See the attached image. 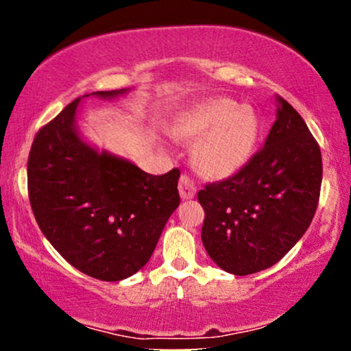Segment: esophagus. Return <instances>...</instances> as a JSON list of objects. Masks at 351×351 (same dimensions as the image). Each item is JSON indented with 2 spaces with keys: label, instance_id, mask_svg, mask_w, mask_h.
Wrapping results in <instances>:
<instances>
[{
  "label": "esophagus",
  "instance_id": "esophagus-1",
  "mask_svg": "<svg viewBox=\"0 0 351 351\" xmlns=\"http://www.w3.org/2000/svg\"><path fill=\"white\" fill-rule=\"evenodd\" d=\"M179 193L182 199H191L196 193V185L186 174H182L179 179Z\"/></svg>",
  "mask_w": 351,
  "mask_h": 351
}]
</instances>
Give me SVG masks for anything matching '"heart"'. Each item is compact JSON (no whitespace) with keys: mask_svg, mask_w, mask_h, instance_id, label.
<instances>
[{"mask_svg":"<svg viewBox=\"0 0 351 351\" xmlns=\"http://www.w3.org/2000/svg\"><path fill=\"white\" fill-rule=\"evenodd\" d=\"M176 132L180 137H199L196 162L210 177H227L246 162L257 136L252 110L237 107L233 100L215 99L199 105L182 119Z\"/></svg>","mask_w":351,"mask_h":351,"instance_id":"heart-1","label":"heart"}]
</instances>
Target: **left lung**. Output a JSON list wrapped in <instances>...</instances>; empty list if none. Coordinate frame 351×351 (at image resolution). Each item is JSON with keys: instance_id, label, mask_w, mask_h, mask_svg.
<instances>
[{"instance_id": "1", "label": "left lung", "mask_w": 351, "mask_h": 351, "mask_svg": "<svg viewBox=\"0 0 351 351\" xmlns=\"http://www.w3.org/2000/svg\"><path fill=\"white\" fill-rule=\"evenodd\" d=\"M278 102V118L265 145L233 176L198 191L206 251L222 270L238 276L281 261L310 227L318 208L319 145L297 110L281 97Z\"/></svg>"}]
</instances>
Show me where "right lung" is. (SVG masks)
<instances>
[{"mask_svg":"<svg viewBox=\"0 0 351 351\" xmlns=\"http://www.w3.org/2000/svg\"><path fill=\"white\" fill-rule=\"evenodd\" d=\"M80 100L33 138L28 199L38 227L66 262L95 280L119 281L150 261L167 219L180 204V171L152 176L86 145L75 129Z\"/></svg>","mask_w":351,"mask_h":351,"instance_id":"obj_1","label":"right lung"}]
</instances>
